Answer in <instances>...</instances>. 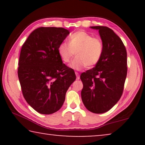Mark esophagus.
Segmentation results:
<instances>
[{
	"label": "esophagus",
	"instance_id": "34e87169",
	"mask_svg": "<svg viewBox=\"0 0 145 145\" xmlns=\"http://www.w3.org/2000/svg\"><path fill=\"white\" fill-rule=\"evenodd\" d=\"M75 74H76V79L77 80H79V79H80V75H79V73L77 72H75Z\"/></svg>",
	"mask_w": 145,
	"mask_h": 145
}]
</instances>
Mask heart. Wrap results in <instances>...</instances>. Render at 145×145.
Segmentation results:
<instances>
[{
  "label": "heart",
  "instance_id": "b5f03b06",
  "mask_svg": "<svg viewBox=\"0 0 145 145\" xmlns=\"http://www.w3.org/2000/svg\"><path fill=\"white\" fill-rule=\"evenodd\" d=\"M57 51L61 60L66 63L70 62L76 54V57L70 66L75 70H81L86 65L93 67L100 62L104 52V43L100 37L78 31L71 35L69 43H61Z\"/></svg>",
  "mask_w": 145,
  "mask_h": 145
}]
</instances>
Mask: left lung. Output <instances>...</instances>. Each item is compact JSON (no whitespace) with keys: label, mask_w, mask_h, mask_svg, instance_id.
I'll use <instances>...</instances> for the list:
<instances>
[{"label":"left lung","mask_w":145,"mask_h":145,"mask_svg":"<svg viewBox=\"0 0 145 145\" xmlns=\"http://www.w3.org/2000/svg\"><path fill=\"white\" fill-rule=\"evenodd\" d=\"M90 27L98 29L104 52L95 67L81 74V97L87 110L103 114L112 109L122 96L127 73V51L121 39L112 29Z\"/></svg>","instance_id":"left-lung-1"}]
</instances>
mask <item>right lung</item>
<instances>
[{"label": "right lung", "instance_id": "1", "mask_svg": "<svg viewBox=\"0 0 145 145\" xmlns=\"http://www.w3.org/2000/svg\"><path fill=\"white\" fill-rule=\"evenodd\" d=\"M69 31L63 27L35 29L22 47L18 76L23 96L39 114L60 110L69 86L76 80L73 69L66 66L57 48Z\"/></svg>", "mask_w": 145, "mask_h": 145}]
</instances>
